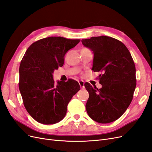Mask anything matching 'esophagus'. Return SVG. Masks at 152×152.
<instances>
[{"instance_id":"34e87169","label":"esophagus","mask_w":152,"mask_h":152,"mask_svg":"<svg viewBox=\"0 0 152 152\" xmlns=\"http://www.w3.org/2000/svg\"><path fill=\"white\" fill-rule=\"evenodd\" d=\"M79 85H80V87L81 88H85V85H84V81H79Z\"/></svg>"}]
</instances>
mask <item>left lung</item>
Listing matches in <instances>:
<instances>
[{"label":"left lung","instance_id":"left-lung-1","mask_svg":"<svg viewBox=\"0 0 152 152\" xmlns=\"http://www.w3.org/2000/svg\"><path fill=\"white\" fill-rule=\"evenodd\" d=\"M83 45L94 54L92 70L101 72L100 89L85 83L89 93L86 104L88 115L106 124L118 119L133 100L136 85V67L128 48L115 38L100 36L82 39Z\"/></svg>","mask_w":152,"mask_h":152}]
</instances>
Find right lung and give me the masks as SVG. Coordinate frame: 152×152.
<instances>
[{"label":"right lung","instance_id":"add662e5","mask_svg":"<svg viewBox=\"0 0 152 152\" xmlns=\"http://www.w3.org/2000/svg\"><path fill=\"white\" fill-rule=\"evenodd\" d=\"M80 40L50 37L33 43L19 66V88L24 107L33 118L43 124H53L64 119L73 95L80 90L77 81H57L53 72L62 67L64 56Z\"/></svg>","mask_w":152,"mask_h":152}]
</instances>
